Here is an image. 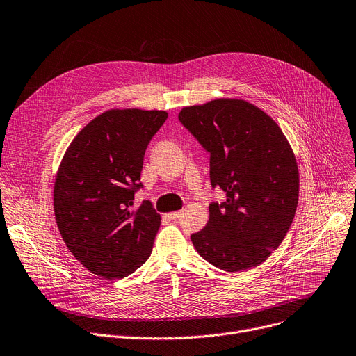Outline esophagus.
Returning a JSON list of instances; mask_svg holds the SVG:
<instances>
[{
	"mask_svg": "<svg viewBox=\"0 0 356 356\" xmlns=\"http://www.w3.org/2000/svg\"><path fill=\"white\" fill-rule=\"evenodd\" d=\"M169 219H172V220H177L179 218H180V211H172V213H169Z\"/></svg>",
	"mask_w": 356,
	"mask_h": 356,
	"instance_id": "obj_1",
	"label": "esophagus"
}]
</instances>
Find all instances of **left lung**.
Masks as SVG:
<instances>
[{"instance_id":"8db88e82","label":"left lung","mask_w":356,"mask_h":356,"mask_svg":"<svg viewBox=\"0 0 356 356\" xmlns=\"http://www.w3.org/2000/svg\"><path fill=\"white\" fill-rule=\"evenodd\" d=\"M179 120L210 154L211 187L226 192L225 202L210 203L206 227L191 236L197 253L233 273L265 262L298 206V164L285 134L245 100L184 107Z\"/></svg>"}]
</instances>
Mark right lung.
I'll use <instances>...</instances> for the list:
<instances>
[{
	"mask_svg": "<svg viewBox=\"0 0 356 356\" xmlns=\"http://www.w3.org/2000/svg\"><path fill=\"white\" fill-rule=\"evenodd\" d=\"M168 118L159 110H108L68 146L54 184L61 238L91 273L122 279L149 259L160 227L150 200L134 207L152 137Z\"/></svg>",
	"mask_w": 356,
	"mask_h": 356,
	"instance_id": "add662e5",
	"label": "right lung"
}]
</instances>
